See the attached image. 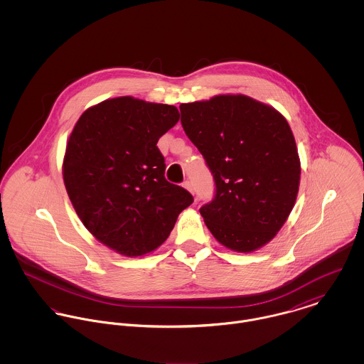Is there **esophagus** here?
<instances>
[{"label":"esophagus","mask_w":364,"mask_h":364,"mask_svg":"<svg viewBox=\"0 0 364 364\" xmlns=\"http://www.w3.org/2000/svg\"><path fill=\"white\" fill-rule=\"evenodd\" d=\"M183 188L186 189V191H189L192 195L195 193V188H193V185H192V182H189V181H186V182H183Z\"/></svg>","instance_id":"34e87169"}]
</instances>
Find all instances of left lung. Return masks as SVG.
<instances>
[{
    "label": "left lung",
    "instance_id": "8db88e82",
    "mask_svg": "<svg viewBox=\"0 0 364 364\" xmlns=\"http://www.w3.org/2000/svg\"><path fill=\"white\" fill-rule=\"evenodd\" d=\"M179 109L215 182L214 199L200 208L210 232L231 251L259 250L289 218L300 186V156L286 117L242 94Z\"/></svg>",
    "mask_w": 364,
    "mask_h": 364
}]
</instances>
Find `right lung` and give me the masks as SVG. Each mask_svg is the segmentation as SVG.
Wrapping results in <instances>:
<instances>
[{
	"label": "right lung",
	"mask_w": 364,
	"mask_h": 364,
	"mask_svg": "<svg viewBox=\"0 0 364 364\" xmlns=\"http://www.w3.org/2000/svg\"><path fill=\"white\" fill-rule=\"evenodd\" d=\"M178 120L172 105L119 97L88 107L67 140L63 179L71 205L85 228L120 255L156 251L193 203L186 189L165 179L156 147Z\"/></svg>",
	"instance_id": "obj_1"
}]
</instances>
